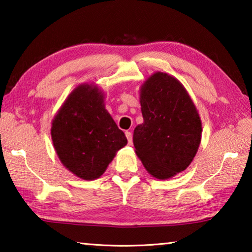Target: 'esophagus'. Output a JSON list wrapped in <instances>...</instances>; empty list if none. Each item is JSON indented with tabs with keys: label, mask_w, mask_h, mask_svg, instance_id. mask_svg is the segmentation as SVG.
<instances>
[{
	"label": "esophagus",
	"mask_w": 252,
	"mask_h": 252,
	"mask_svg": "<svg viewBox=\"0 0 252 252\" xmlns=\"http://www.w3.org/2000/svg\"><path fill=\"white\" fill-rule=\"evenodd\" d=\"M126 139H127V143H129L130 146H131V144H132V133H131L130 131H126Z\"/></svg>",
	"instance_id": "esophagus-1"
}]
</instances>
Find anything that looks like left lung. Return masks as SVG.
<instances>
[{
  "label": "left lung",
  "instance_id": "1",
  "mask_svg": "<svg viewBox=\"0 0 252 252\" xmlns=\"http://www.w3.org/2000/svg\"><path fill=\"white\" fill-rule=\"evenodd\" d=\"M143 123L133 132L135 153L157 179L183 171L193 160L201 140V120L183 85L157 72L141 88Z\"/></svg>",
  "mask_w": 252,
  "mask_h": 252
}]
</instances>
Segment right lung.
<instances>
[{
  "label": "right lung",
  "mask_w": 252,
  "mask_h": 252,
  "mask_svg": "<svg viewBox=\"0 0 252 252\" xmlns=\"http://www.w3.org/2000/svg\"><path fill=\"white\" fill-rule=\"evenodd\" d=\"M103 101L99 89L80 85L59 110L51 127L59 159L84 180L99 178L117 151L127 143Z\"/></svg>",
  "instance_id": "add662e5"
}]
</instances>
